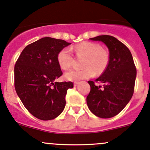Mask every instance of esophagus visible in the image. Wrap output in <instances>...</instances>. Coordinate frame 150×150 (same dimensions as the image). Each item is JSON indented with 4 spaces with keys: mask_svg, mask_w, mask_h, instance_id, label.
Returning a JSON list of instances; mask_svg holds the SVG:
<instances>
[{
    "mask_svg": "<svg viewBox=\"0 0 150 150\" xmlns=\"http://www.w3.org/2000/svg\"><path fill=\"white\" fill-rule=\"evenodd\" d=\"M80 83L79 82H75V83H74V86H75V87H76L77 86H78V84H79Z\"/></svg>",
    "mask_w": 150,
    "mask_h": 150,
    "instance_id": "esophagus-1",
    "label": "esophagus"
}]
</instances>
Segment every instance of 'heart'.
Returning a JSON list of instances; mask_svg holds the SVG:
<instances>
[{
    "label": "heart",
    "mask_w": 150,
    "mask_h": 150,
    "mask_svg": "<svg viewBox=\"0 0 150 150\" xmlns=\"http://www.w3.org/2000/svg\"><path fill=\"white\" fill-rule=\"evenodd\" d=\"M77 57L84 58L82 62L81 69H72L66 72L64 77L67 80L78 82L82 80L92 78L95 73L97 75L103 73L110 62L108 51L102 48L96 43L85 41L71 48ZM71 50L64 48L59 52L57 62L62 69H68L74 62L73 55Z\"/></svg>",
    "instance_id": "b5f03b06"
}]
</instances>
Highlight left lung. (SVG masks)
<instances>
[{"label": "left lung", "mask_w": 150, "mask_h": 150, "mask_svg": "<svg viewBox=\"0 0 150 150\" xmlns=\"http://www.w3.org/2000/svg\"><path fill=\"white\" fill-rule=\"evenodd\" d=\"M103 42L110 52V62L96 82L89 81L91 91L86 98L87 105L93 114L101 118L117 115L129 102L134 94L137 68L128 47L111 35L90 38Z\"/></svg>", "instance_id": "1"}]
</instances>
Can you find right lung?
I'll return each mask as SVG.
<instances>
[{
	"instance_id": "obj_1",
	"label": "right lung",
	"mask_w": 150,
	"mask_h": 150,
	"mask_svg": "<svg viewBox=\"0 0 150 150\" xmlns=\"http://www.w3.org/2000/svg\"><path fill=\"white\" fill-rule=\"evenodd\" d=\"M71 43L46 37L24 48L14 66V87L25 108L42 120L56 118L64 110L65 96L73 83L55 82L62 72L59 52Z\"/></svg>"
}]
</instances>
